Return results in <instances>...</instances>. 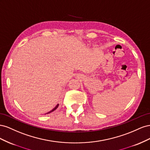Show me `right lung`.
Returning <instances> with one entry per match:
<instances>
[{
  "label": "right lung",
  "mask_w": 150,
  "mask_h": 150,
  "mask_svg": "<svg viewBox=\"0 0 150 150\" xmlns=\"http://www.w3.org/2000/svg\"><path fill=\"white\" fill-rule=\"evenodd\" d=\"M58 105H59V104H57V105L56 106H55V107H54V108H53V109L52 110H51L50 111H49V112H47L46 114H50V113H51V112H53V111H54V110H56V109H57L58 108Z\"/></svg>",
  "instance_id": "obj_1"
}]
</instances>
